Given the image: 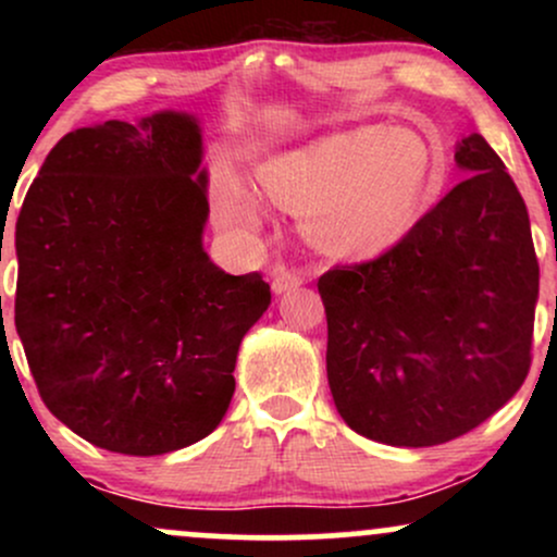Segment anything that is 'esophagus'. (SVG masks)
<instances>
[{"mask_svg": "<svg viewBox=\"0 0 557 557\" xmlns=\"http://www.w3.org/2000/svg\"><path fill=\"white\" fill-rule=\"evenodd\" d=\"M300 283H304V274H300L298 270H290V267H274L272 272V290L277 293H285L290 290V287H298Z\"/></svg>", "mask_w": 557, "mask_h": 557, "instance_id": "1", "label": "esophagus"}]
</instances>
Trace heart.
<instances>
[{"mask_svg": "<svg viewBox=\"0 0 557 557\" xmlns=\"http://www.w3.org/2000/svg\"><path fill=\"white\" fill-rule=\"evenodd\" d=\"M432 149L411 127H354L261 172L274 207L306 216V235L337 257H369L413 225L432 183ZM220 225L248 233L261 225L251 190L233 183L216 203Z\"/></svg>", "mask_w": 557, "mask_h": 557, "instance_id": "obj_1", "label": "heart"}]
</instances>
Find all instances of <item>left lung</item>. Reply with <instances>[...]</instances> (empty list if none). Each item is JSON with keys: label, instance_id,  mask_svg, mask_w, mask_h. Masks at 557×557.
I'll return each instance as SVG.
<instances>
[{"label": "left lung", "instance_id": "8db88e82", "mask_svg": "<svg viewBox=\"0 0 557 557\" xmlns=\"http://www.w3.org/2000/svg\"><path fill=\"white\" fill-rule=\"evenodd\" d=\"M471 172L385 253L319 277L337 413L395 447L443 445L519 393L540 296L527 203L479 133Z\"/></svg>", "mask_w": 557, "mask_h": 557}]
</instances>
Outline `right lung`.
<instances>
[{"instance_id": "right-lung-1", "label": "right lung", "mask_w": 557, "mask_h": 557, "mask_svg": "<svg viewBox=\"0 0 557 557\" xmlns=\"http://www.w3.org/2000/svg\"><path fill=\"white\" fill-rule=\"evenodd\" d=\"M201 157L185 112L78 127L17 214L15 327L38 395L104 450L162 456L212 434L272 300L259 272L235 277L203 251Z\"/></svg>"}]
</instances>
